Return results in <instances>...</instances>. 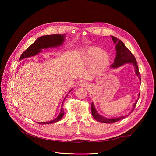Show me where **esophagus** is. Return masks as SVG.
Wrapping results in <instances>:
<instances>
[{
  "instance_id": "34e87169",
  "label": "esophagus",
  "mask_w": 156,
  "mask_h": 156,
  "mask_svg": "<svg viewBox=\"0 0 156 156\" xmlns=\"http://www.w3.org/2000/svg\"><path fill=\"white\" fill-rule=\"evenodd\" d=\"M82 87H84V88H88L90 87V84L88 83H86V82H84V83H81V85Z\"/></svg>"
}]
</instances>
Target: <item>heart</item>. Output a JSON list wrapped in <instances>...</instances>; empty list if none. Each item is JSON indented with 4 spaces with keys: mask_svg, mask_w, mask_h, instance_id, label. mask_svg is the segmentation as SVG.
<instances>
[{
    "mask_svg": "<svg viewBox=\"0 0 156 156\" xmlns=\"http://www.w3.org/2000/svg\"><path fill=\"white\" fill-rule=\"evenodd\" d=\"M80 60L83 64L90 62V69L92 73H100L107 69L110 64L108 55L104 51L96 48H89L82 50L79 53Z\"/></svg>",
    "mask_w": 156,
    "mask_h": 156,
    "instance_id": "1",
    "label": "heart"
}]
</instances>
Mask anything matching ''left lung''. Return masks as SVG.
<instances>
[{
    "label": "left lung",
    "instance_id": "1",
    "mask_svg": "<svg viewBox=\"0 0 156 156\" xmlns=\"http://www.w3.org/2000/svg\"><path fill=\"white\" fill-rule=\"evenodd\" d=\"M111 36L112 37L113 42H114L115 44L116 45V47H115L116 58L115 59L114 62H113V64L111 65V67L112 68H117L125 64L130 63L131 64H133V66L135 68V74L136 76L139 77V80H140V75L139 73V67L137 66V63H136V60L135 58V56L131 53V51L126 48L124 44L120 40L116 38V37L115 36ZM139 96H140V93L139 94ZM137 101H135V103L133 105V108H132L130 113H131V112L133 111ZM91 108H92V115L93 117L98 122H101V123H105V124L115 123V122H116L118 121L124 119L126 116H129L128 115L126 116H119L117 118H111V119H109V118L104 117L99 114L97 110L96 109L95 107H94L93 103H91Z\"/></svg>",
    "mask_w": 156,
    "mask_h": 156
}]
</instances>
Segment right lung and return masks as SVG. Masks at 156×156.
Instances as JSON below:
<instances>
[{
	"mask_svg": "<svg viewBox=\"0 0 156 156\" xmlns=\"http://www.w3.org/2000/svg\"><path fill=\"white\" fill-rule=\"evenodd\" d=\"M65 37H66V34H52V35H45L38 37V38L34 42V43H33L32 45H30L29 48L26 49L25 52H23L22 55H21L20 60H21L22 59L25 58H29V57H31V56H34L40 53V52H41L42 49H46L52 48H56V47H59L60 45H62L64 41ZM72 90L73 89H71L69 92L72 91ZM67 96L68 95H66L65 98H66ZM64 101L62 103V106H61V109H60L59 115H58L57 117L56 118V119L49 122H37V123H39L40 124H48L55 123V122L59 121L61 119H62L64 115V108H63Z\"/></svg>",
	"mask_w": 156,
	"mask_h": 156,
	"instance_id": "1",
	"label": "right lung"
}]
</instances>
